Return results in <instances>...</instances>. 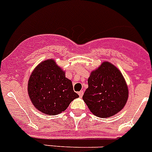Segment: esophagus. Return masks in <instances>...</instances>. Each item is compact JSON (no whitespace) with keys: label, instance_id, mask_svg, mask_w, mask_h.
Instances as JSON below:
<instances>
[{"label":"esophagus","instance_id":"esophagus-1","mask_svg":"<svg viewBox=\"0 0 152 152\" xmlns=\"http://www.w3.org/2000/svg\"><path fill=\"white\" fill-rule=\"evenodd\" d=\"M83 94H84V91H80V92H78V95H79V96H80V97H82Z\"/></svg>","mask_w":152,"mask_h":152}]
</instances>
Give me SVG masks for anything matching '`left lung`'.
Wrapping results in <instances>:
<instances>
[{
	"label": "left lung",
	"instance_id": "obj_1",
	"mask_svg": "<svg viewBox=\"0 0 152 152\" xmlns=\"http://www.w3.org/2000/svg\"><path fill=\"white\" fill-rule=\"evenodd\" d=\"M88 82L83 100L94 115L107 118L123 110L128 100V87L116 66L104 61L91 72Z\"/></svg>",
	"mask_w": 152,
	"mask_h": 152
}]
</instances>
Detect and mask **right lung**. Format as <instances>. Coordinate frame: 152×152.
<instances>
[{
	"label": "right lung",
	"instance_id": "right-lung-1",
	"mask_svg": "<svg viewBox=\"0 0 152 152\" xmlns=\"http://www.w3.org/2000/svg\"><path fill=\"white\" fill-rule=\"evenodd\" d=\"M28 94L37 110L52 116L65 110L72 100L79 97L72 80L65 77L54 59L42 61L33 70L28 81Z\"/></svg>",
	"mask_w": 152,
	"mask_h": 152
}]
</instances>
